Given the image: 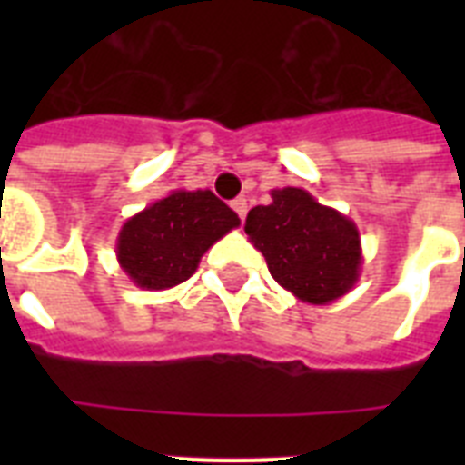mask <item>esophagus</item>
Returning <instances> with one entry per match:
<instances>
[{
    "instance_id": "34e87169",
    "label": "esophagus",
    "mask_w": 465,
    "mask_h": 465,
    "mask_svg": "<svg viewBox=\"0 0 465 465\" xmlns=\"http://www.w3.org/2000/svg\"><path fill=\"white\" fill-rule=\"evenodd\" d=\"M232 207H233V212H236V214H239L241 219H246V212H248L246 197H236V200H233V203H232Z\"/></svg>"
}]
</instances>
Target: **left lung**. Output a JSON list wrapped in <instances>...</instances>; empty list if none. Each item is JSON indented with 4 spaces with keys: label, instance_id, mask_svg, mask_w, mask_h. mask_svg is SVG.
Here are the masks:
<instances>
[{
    "label": "left lung",
    "instance_id": "left-lung-1",
    "mask_svg": "<svg viewBox=\"0 0 465 465\" xmlns=\"http://www.w3.org/2000/svg\"><path fill=\"white\" fill-rule=\"evenodd\" d=\"M272 203L248 212L246 233L270 275L306 304H332L360 280L361 241L352 219L316 203L302 188L270 193Z\"/></svg>",
    "mask_w": 465,
    "mask_h": 465
}]
</instances>
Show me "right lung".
Returning a JSON list of instances; mask_svg holds the SVG:
<instances>
[{"instance_id":"right-lung-1","label":"right lung","mask_w":465,"mask_h":465,"mask_svg":"<svg viewBox=\"0 0 465 465\" xmlns=\"http://www.w3.org/2000/svg\"><path fill=\"white\" fill-rule=\"evenodd\" d=\"M241 224L239 214L212 190H173L123 224L115 255L142 290L185 282L207 251Z\"/></svg>"}]
</instances>
